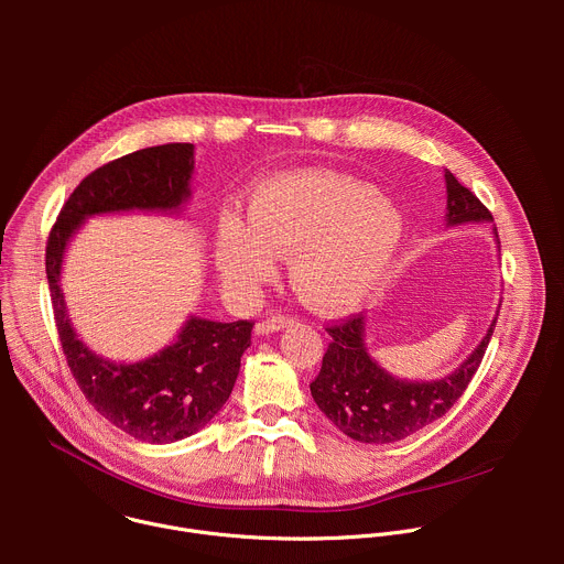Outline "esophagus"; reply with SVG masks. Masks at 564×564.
Masks as SVG:
<instances>
[{"mask_svg":"<svg viewBox=\"0 0 564 564\" xmlns=\"http://www.w3.org/2000/svg\"><path fill=\"white\" fill-rule=\"evenodd\" d=\"M290 324H294V316L276 312V314H270V316H265V318L259 321V324H257V335L276 333V330H281V328H285V326H290Z\"/></svg>","mask_w":564,"mask_h":564,"instance_id":"34e87169","label":"esophagus"}]
</instances>
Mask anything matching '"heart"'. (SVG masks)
Masks as SVG:
<instances>
[{
  "mask_svg": "<svg viewBox=\"0 0 564 564\" xmlns=\"http://www.w3.org/2000/svg\"><path fill=\"white\" fill-rule=\"evenodd\" d=\"M404 216L370 183L337 172L283 174L248 200V227L223 216L216 265L225 285L250 294L290 257L299 296L324 312L357 305L390 265Z\"/></svg>",
  "mask_w": 564,
  "mask_h": 564,
  "instance_id": "heart-1",
  "label": "heart"
}]
</instances>
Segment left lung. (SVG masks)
<instances>
[{"instance_id": "obj_1", "label": "left lung", "mask_w": 564, "mask_h": 564, "mask_svg": "<svg viewBox=\"0 0 564 564\" xmlns=\"http://www.w3.org/2000/svg\"><path fill=\"white\" fill-rule=\"evenodd\" d=\"M448 225L494 220L487 205L448 170ZM498 318L475 352L446 379L433 383L399 381L383 372L366 352L364 314L355 312L328 324L330 344L318 375L310 383L316 406L341 433L364 444H392L446 415L468 388L485 359Z\"/></svg>"}]
</instances>
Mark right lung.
I'll list each match as a JSON object with an SVG mask.
<instances>
[{
	"instance_id": "add662e5",
	"label": "right lung",
	"mask_w": 564,
	"mask_h": 564,
	"mask_svg": "<svg viewBox=\"0 0 564 564\" xmlns=\"http://www.w3.org/2000/svg\"><path fill=\"white\" fill-rule=\"evenodd\" d=\"M194 147L160 144L91 172L62 205L46 240V279L59 344L89 404L127 435L172 444L207 426L231 394L254 321L189 318L178 341L138 364H111L79 341L68 324L59 268L68 238L87 216L127 209H178L189 196Z\"/></svg>"
}]
</instances>
